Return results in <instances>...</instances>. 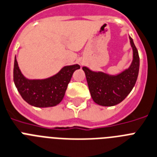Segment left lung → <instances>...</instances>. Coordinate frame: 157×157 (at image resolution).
I'll list each match as a JSON object with an SVG mask.
<instances>
[{
  "instance_id": "8db88e82",
  "label": "left lung",
  "mask_w": 157,
  "mask_h": 157,
  "mask_svg": "<svg viewBox=\"0 0 157 157\" xmlns=\"http://www.w3.org/2000/svg\"><path fill=\"white\" fill-rule=\"evenodd\" d=\"M133 59L128 68L116 75L92 71L85 66L88 86L94 101L102 106H113L123 101L136 85L140 69V57L133 39L129 37Z\"/></svg>"
}]
</instances>
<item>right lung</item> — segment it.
Here are the masks:
<instances>
[{"label":"right lung","mask_w":157,"mask_h":157,"mask_svg":"<svg viewBox=\"0 0 157 157\" xmlns=\"http://www.w3.org/2000/svg\"><path fill=\"white\" fill-rule=\"evenodd\" d=\"M79 68V64L64 66L56 74L48 78L29 79L21 73L15 56L13 81L21 98L28 104L39 108L52 107L63 100L73 72Z\"/></svg>","instance_id":"obj_1"}]
</instances>
